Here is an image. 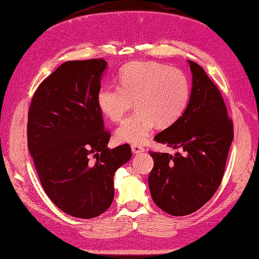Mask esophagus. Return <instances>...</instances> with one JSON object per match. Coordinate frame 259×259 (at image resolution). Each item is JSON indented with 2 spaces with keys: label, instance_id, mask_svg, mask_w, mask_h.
<instances>
[{
  "label": "esophagus",
  "instance_id": "obj_1",
  "mask_svg": "<svg viewBox=\"0 0 259 259\" xmlns=\"http://www.w3.org/2000/svg\"><path fill=\"white\" fill-rule=\"evenodd\" d=\"M131 148H132V152L134 155H138V153H141L144 151V149L141 146H139V144H132Z\"/></svg>",
  "mask_w": 259,
  "mask_h": 259
}]
</instances>
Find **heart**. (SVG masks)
<instances>
[{
  "instance_id": "heart-1",
  "label": "heart",
  "mask_w": 259,
  "mask_h": 259,
  "mask_svg": "<svg viewBox=\"0 0 259 259\" xmlns=\"http://www.w3.org/2000/svg\"><path fill=\"white\" fill-rule=\"evenodd\" d=\"M191 85L183 71L164 63L131 62L119 74V85H103L97 103L104 116L119 121L133 107L138 110L116 131L119 141L142 144L158 124L167 127L179 119L188 107Z\"/></svg>"
}]
</instances>
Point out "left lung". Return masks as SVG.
I'll list each match as a JSON object with an SVG mask.
<instances>
[{"label":"left lung","mask_w":259,"mask_h":259,"mask_svg":"<svg viewBox=\"0 0 259 259\" xmlns=\"http://www.w3.org/2000/svg\"><path fill=\"white\" fill-rule=\"evenodd\" d=\"M192 90L188 107L173 125L155 137L183 155L151 152L149 189L156 205L173 216L197 211L209 201L224 175L233 122L217 86L191 60Z\"/></svg>","instance_id":"left-lung-1"}]
</instances>
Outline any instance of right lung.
Listing matches in <instances>:
<instances>
[{"mask_svg": "<svg viewBox=\"0 0 259 259\" xmlns=\"http://www.w3.org/2000/svg\"><path fill=\"white\" fill-rule=\"evenodd\" d=\"M103 59L67 61L31 99L27 142L39 182L58 208L93 219L111 206L113 175L132 157L128 144L109 149L97 103ZM94 157V160L90 158Z\"/></svg>", "mask_w": 259, "mask_h": 259, "instance_id": "1", "label": "right lung"}]
</instances>
